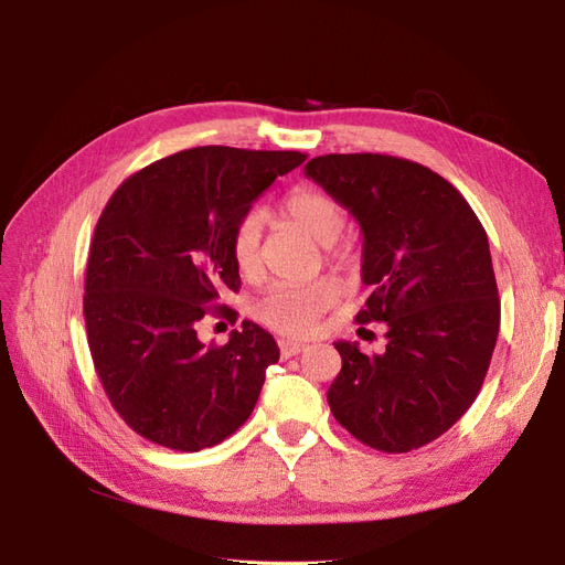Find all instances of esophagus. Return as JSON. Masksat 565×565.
I'll return each mask as SVG.
<instances>
[{"instance_id":"1","label":"esophagus","mask_w":565,"mask_h":565,"mask_svg":"<svg viewBox=\"0 0 565 565\" xmlns=\"http://www.w3.org/2000/svg\"><path fill=\"white\" fill-rule=\"evenodd\" d=\"M278 349H280V358H285V361H287V358L301 353L306 349V344H303V341H295V339H280Z\"/></svg>"}]
</instances>
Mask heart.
Listing matches in <instances>:
<instances>
[{"mask_svg": "<svg viewBox=\"0 0 565 565\" xmlns=\"http://www.w3.org/2000/svg\"><path fill=\"white\" fill-rule=\"evenodd\" d=\"M278 216L282 224L311 237L313 243L328 247V256L334 266H351L353 254L334 245L347 226V210L337 198L318 191V188H295L278 204ZM262 233L264 216L259 212H247L233 228L231 256L237 273L245 280H256L264 270ZM337 297L339 285L332 278H320L309 285L280 282L270 285L254 301L252 311L254 318L273 332L303 337L313 330L316 320L330 309Z\"/></svg>", "mask_w": 565, "mask_h": 565, "instance_id": "b5f03b06", "label": "heart"}]
</instances>
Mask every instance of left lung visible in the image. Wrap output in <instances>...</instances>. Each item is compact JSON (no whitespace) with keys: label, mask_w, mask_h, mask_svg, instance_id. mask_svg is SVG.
Returning a JSON list of instances; mask_svg holds the SVG:
<instances>
[{"label":"left lung","mask_w":565,"mask_h":565,"mask_svg":"<svg viewBox=\"0 0 565 565\" xmlns=\"http://www.w3.org/2000/svg\"><path fill=\"white\" fill-rule=\"evenodd\" d=\"M306 177L363 228L372 295L355 322L386 324L382 353L334 344L332 415L374 450H417L467 413L488 374L500 297L486 228L450 181L403 158L332 152Z\"/></svg>","instance_id":"left-lung-1"}]
</instances>
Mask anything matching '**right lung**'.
<instances>
[{"instance_id": "right-lung-1", "label": "right lung", "mask_w": 565, "mask_h": 565, "mask_svg": "<svg viewBox=\"0 0 565 565\" xmlns=\"http://www.w3.org/2000/svg\"><path fill=\"white\" fill-rule=\"evenodd\" d=\"M306 160L297 150L202 146L119 183L100 212L84 278L94 367L115 413L169 450L198 452L235 434L259 398L276 339L243 320L228 344H202L198 324L235 311L231 235L252 202ZM218 308V312H212Z\"/></svg>"}]
</instances>
